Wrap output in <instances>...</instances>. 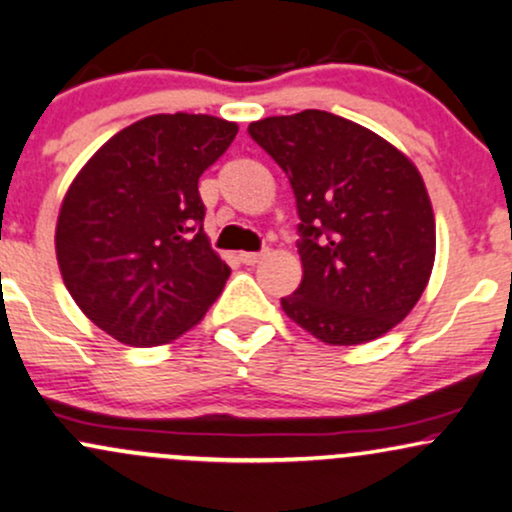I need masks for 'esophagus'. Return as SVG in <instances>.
<instances>
[{"label": "esophagus", "instance_id": "esophagus-1", "mask_svg": "<svg viewBox=\"0 0 512 512\" xmlns=\"http://www.w3.org/2000/svg\"><path fill=\"white\" fill-rule=\"evenodd\" d=\"M262 260V252H240V262L243 264H257Z\"/></svg>", "mask_w": 512, "mask_h": 512}]
</instances>
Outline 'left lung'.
I'll return each mask as SVG.
<instances>
[{
  "label": "left lung",
  "mask_w": 512,
  "mask_h": 512,
  "mask_svg": "<svg viewBox=\"0 0 512 512\" xmlns=\"http://www.w3.org/2000/svg\"><path fill=\"white\" fill-rule=\"evenodd\" d=\"M250 137L289 175L303 281L281 308L320 342L383 337L424 293L436 219L419 170L370 129L325 113L264 117Z\"/></svg>",
  "instance_id": "obj_1"
}]
</instances>
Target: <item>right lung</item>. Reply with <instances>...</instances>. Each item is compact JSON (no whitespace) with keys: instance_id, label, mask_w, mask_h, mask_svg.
Here are the masks:
<instances>
[{"instance_id":"right-lung-1","label":"right lung","mask_w":512,"mask_h":512,"mask_svg":"<svg viewBox=\"0 0 512 512\" xmlns=\"http://www.w3.org/2000/svg\"><path fill=\"white\" fill-rule=\"evenodd\" d=\"M238 134L211 115H151L79 170L57 216L64 286L93 325L129 346L168 344L226 286L204 233L199 175Z\"/></svg>"}]
</instances>
